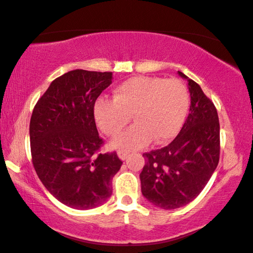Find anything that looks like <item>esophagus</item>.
Listing matches in <instances>:
<instances>
[{
  "label": "esophagus",
  "mask_w": 253,
  "mask_h": 253,
  "mask_svg": "<svg viewBox=\"0 0 253 253\" xmlns=\"http://www.w3.org/2000/svg\"><path fill=\"white\" fill-rule=\"evenodd\" d=\"M117 154H118V157L122 159V161H125V159L127 158V156H128V152L125 151V150H119L118 152H117Z\"/></svg>",
  "instance_id": "obj_1"
}]
</instances>
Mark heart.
<instances>
[{"instance_id":"heart-1","label":"heart","mask_w":253,"mask_h":253,"mask_svg":"<svg viewBox=\"0 0 253 253\" xmlns=\"http://www.w3.org/2000/svg\"><path fill=\"white\" fill-rule=\"evenodd\" d=\"M189 92L179 79L133 77L115 88L113 99L98 98L96 123L108 136H117L133 116L135 125L113 142V147L136 150L150 143L164 144L179 133L189 110Z\"/></svg>"}]
</instances>
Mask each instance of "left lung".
<instances>
[{"instance_id": "1", "label": "left lung", "mask_w": 253, "mask_h": 253, "mask_svg": "<svg viewBox=\"0 0 253 253\" xmlns=\"http://www.w3.org/2000/svg\"><path fill=\"white\" fill-rule=\"evenodd\" d=\"M188 81L190 110L177 136L169 145L145 152L140 174L141 190L152 204L173 210L194 201L211 179L219 163L220 125L213 102L199 84Z\"/></svg>"}]
</instances>
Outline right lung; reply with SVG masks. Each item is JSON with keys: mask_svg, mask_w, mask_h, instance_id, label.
Segmentation results:
<instances>
[{"mask_svg": "<svg viewBox=\"0 0 253 253\" xmlns=\"http://www.w3.org/2000/svg\"><path fill=\"white\" fill-rule=\"evenodd\" d=\"M112 83V72L73 70L55 79L34 106L30 123L32 163L52 196L72 209L89 210L112 194L123 162L98 154L94 105Z\"/></svg>", "mask_w": 253, "mask_h": 253, "instance_id": "1", "label": "right lung"}]
</instances>
